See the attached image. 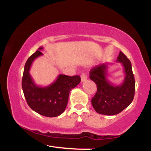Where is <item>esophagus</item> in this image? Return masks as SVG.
<instances>
[{"label": "esophagus", "mask_w": 151, "mask_h": 151, "mask_svg": "<svg viewBox=\"0 0 151 151\" xmlns=\"http://www.w3.org/2000/svg\"><path fill=\"white\" fill-rule=\"evenodd\" d=\"M86 79H87V76H86V74L85 73L81 74V82H84V81H85Z\"/></svg>", "instance_id": "1"}]
</instances>
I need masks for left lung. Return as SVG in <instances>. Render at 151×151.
<instances>
[{
    "instance_id": "8db88e82",
    "label": "left lung",
    "mask_w": 151,
    "mask_h": 151,
    "mask_svg": "<svg viewBox=\"0 0 151 151\" xmlns=\"http://www.w3.org/2000/svg\"><path fill=\"white\" fill-rule=\"evenodd\" d=\"M116 61L122 64L125 78L120 85H114L107 79L108 64L95 66L90 70L89 78L97 86L91 104L96 112L103 115L119 114L132 102L135 93V79L130 60L120 51Z\"/></svg>"
}]
</instances>
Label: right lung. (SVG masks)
<instances>
[{"instance_id": "add662e5", "label": "right lung", "mask_w": 151, "mask_h": 151, "mask_svg": "<svg viewBox=\"0 0 151 151\" xmlns=\"http://www.w3.org/2000/svg\"><path fill=\"white\" fill-rule=\"evenodd\" d=\"M42 47L38 48L27 59L24 67L22 88L27 104L32 110L47 117H56L65 111L68 102L69 93L80 83L79 75L60 74L57 79L47 86H37L31 77L30 71L32 62L43 54Z\"/></svg>"}]
</instances>
